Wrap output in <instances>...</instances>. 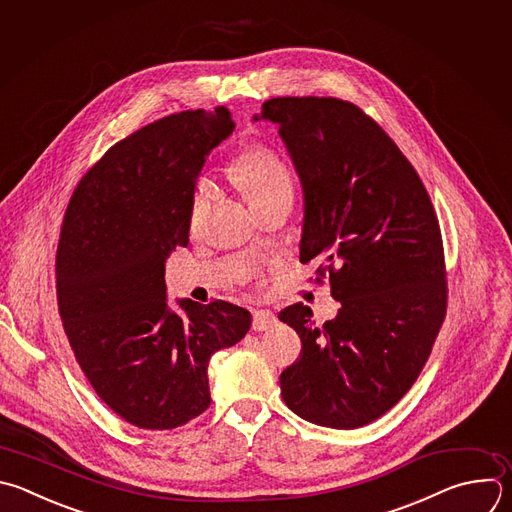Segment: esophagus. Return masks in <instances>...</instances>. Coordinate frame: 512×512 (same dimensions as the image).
<instances>
[{
  "label": "esophagus",
  "instance_id": "obj_1",
  "mask_svg": "<svg viewBox=\"0 0 512 512\" xmlns=\"http://www.w3.org/2000/svg\"><path fill=\"white\" fill-rule=\"evenodd\" d=\"M277 323L275 313H271L269 309H257L253 311V329L255 331H267Z\"/></svg>",
  "mask_w": 512,
  "mask_h": 512
}]
</instances>
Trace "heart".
<instances>
[{
	"instance_id": "obj_1",
	"label": "heart",
	"mask_w": 512,
	"mask_h": 512,
	"mask_svg": "<svg viewBox=\"0 0 512 512\" xmlns=\"http://www.w3.org/2000/svg\"><path fill=\"white\" fill-rule=\"evenodd\" d=\"M233 173H235V181L239 183L251 207L265 203L273 197L293 193L289 170L271 150L263 146H253L243 150L233 160ZM211 195H213L211 179L201 177L195 183L193 197H191V221H199V217L205 213L209 205Z\"/></svg>"
}]
</instances>
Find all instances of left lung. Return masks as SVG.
<instances>
[{"label": "left lung", "instance_id": "left-lung-1", "mask_svg": "<svg viewBox=\"0 0 512 512\" xmlns=\"http://www.w3.org/2000/svg\"><path fill=\"white\" fill-rule=\"evenodd\" d=\"M253 120L279 128L303 191L299 261H321L339 301L323 325L303 303L279 313L301 337L281 396L307 422L366 426L412 388L446 315L434 207L394 140L352 102L273 98Z\"/></svg>", "mask_w": 512, "mask_h": 512}]
</instances>
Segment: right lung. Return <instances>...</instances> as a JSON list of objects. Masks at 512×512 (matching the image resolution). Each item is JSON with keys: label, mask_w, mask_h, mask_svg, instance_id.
Segmentation results:
<instances>
[{"label": "right lung", "mask_w": 512, "mask_h": 512, "mask_svg": "<svg viewBox=\"0 0 512 512\" xmlns=\"http://www.w3.org/2000/svg\"><path fill=\"white\" fill-rule=\"evenodd\" d=\"M235 124L223 106L160 118L114 144L76 187L62 223L56 291L88 382L126 422L170 430L211 404L209 360L251 313L227 301L166 299L164 267L187 247L191 197Z\"/></svg>", "instance_id": "right-lung-1"}]
</instances>
